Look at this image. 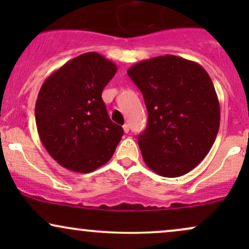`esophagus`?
<instances>
[{
    "mask_svg": "<svg viewBox=\"0 0 249 249\" xmlns=\"http://www.w3.org/2000/svg\"><path fill=\"white\" fill-rule=\"evenodd\" d=\"M123 128H124V132L125 133H128V131H130V126H128L127 124H125L124 126H123Z\"/></svg>",
    "mask_w": 249,
    "mask_h": 249,
    "instance_id": "obj_1",
    "label": "esophagus"
}]
</instances>
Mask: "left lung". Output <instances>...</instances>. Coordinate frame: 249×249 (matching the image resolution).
Returning a JSON list of instances; mask_svg holds the SVG:
<instances>
[{
    "label": "left lung",
    "instance_id": "obj_1",
    "mask_svg": "<svg viewBox=\"0 0 249 249\" xmlns=\"http://www.w3.org/2000/svg\"><path fill=\"white\" fill-rule=\"evenodd\" d=\"M142 91L148 123L138 136L145 164L176 178L207 156L220 125V105L212 79L198 63L165 55L127 70Z\"/></svg>",
    "mask_w": 249,
    "mask_h": 249
}]
</instances>
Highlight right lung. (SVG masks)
Instances as JSON below:
<instances>
[{
  "mask_svg": "<svg viewBox=\"0 0 249 249\" xmlns=\"http://www.w3.org/2000/svg\"><path fill=\"white\" fill-rule=\"evenodd\" d=\"M116 72L115 63L87 53L43 83L35 107L37 131L45 150L63 167L90 173L115 153L124 130L108 117L102 92Z\"/></svg>",
  "mask_w": 249,
  "mask_h": 249,
  "instance_id": "obj_1",
  "label": "right lung"
}]
</instances>
